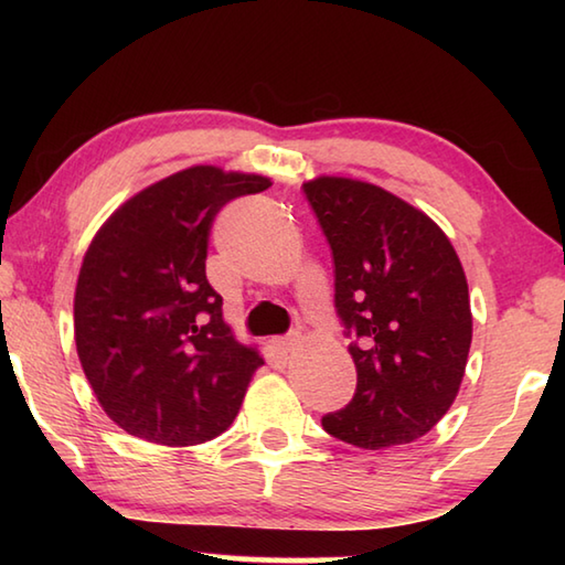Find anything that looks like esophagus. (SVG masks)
I'll return each mask as SVG.
<instances>
[{"label":"esophagus","instance_id":"1","mask_svg":"<svg viewBox=\"0 0 565 565\" xmlns=\"http://www.w3.org/2000/svg\"><path fill=\"white\" fill-rule=\"evenodd\" d=\"M296 334H286V338H279V340H276L274 344H276V350H279V352H294V347H296Z\"/></svg>","mask_w":565,"mask_h":565}]
</instances>
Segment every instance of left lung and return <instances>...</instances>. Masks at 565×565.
<instances>
[{
	"label": "left lung",
	"instance_id": "1",
	"mask_svg": "<svg viewBox=\"0 0 565 565\" xmlns=\"http://www.w3.org/2000/svg\"><path fill=\"white\" fill-rule=\"evenodd\" d=\"M303 194L332 249L334 310L356 366L354 398L322 427L362 449L427 435L459 393L473 330L449 237L374 184L320 177Z\"/></svg>",
	"mask_w": 565,
	"mask_h": 565
}]
</instances>
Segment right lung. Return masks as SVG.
<instances>
[{"mask_svg":"<svg viewBox=\"0 0 565 565\" xmlns=\"http://www.w3.org/2000/svg\"><path fill=\"white\" fill-rule=\"evenodd\" d=\"M259 174L189 167L126 201L84 255L75 342L104 413L128 435L194 447L231 427L262 356L223 322L206 279L209 233Z\"/></svg>","mask_w":565,"mask_h":565,"instance_id":"add662e5","label":"right lung"}]
</instances>
